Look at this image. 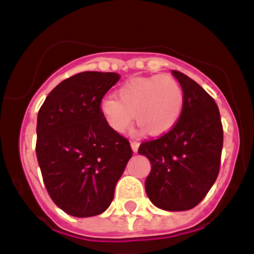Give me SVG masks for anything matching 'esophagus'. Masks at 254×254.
Returning <instances> with one entry per match:
<instances>
[{
	"instance_id": "1",
	"label": "esophagus",
	"mask_w": 254,
	"mask_h": 254,
	"mask_svg": "<svg viewBox=\"0 0 254 254\" xmlns=\"http://www.w3.org/2000/svg\"><path fill=\"white\" fill-rule=\"evenodd\" d=\"M130 145H131V149H133L134 153L138 152V148H139V143L138 142H130Z\"/></svg>"
}]
</instances>
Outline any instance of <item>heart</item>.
Masks as SVG:
<instances>
[{"label":"heart","instance_id":"b5f03b06","mask_svg":"<svg viewBox=\"0 0 254 254\" xmlns=\"http://www.w3.org/2000/svg\"><path fill=\"white\" fill-rule=\"evenodd\" d=\"M184 93L179 81L170 75H154L127 81L118 89V100L106 97L100 112L110 127L124 133L136 123L151 135L173 129L182 116Z\"/></svg>","mask_w":254,"mask_h":254}]
</instances>
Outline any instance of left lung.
Returning a JSON list of instances; mask_svg holds the SVG:
<instances>
[{
	"label": "left lung",
	"mask_w": 254,
	"mask_h": 254,
	"mask_svg": "<svg viewBox=\"0 0 254 254\" xmlns=\"http://www.w3.org/2000/svg\"><path fill=\"white\" fill-rule=\"evenodd\" d=\"M184 93L182 116L169 133L143 142L138 153L151 162L145 193L165 211H187L206 197L217 179L222 125L213 98L193 79L173 70Z\"/></svg>",
	"instance_id": "1"
}]
</instances>
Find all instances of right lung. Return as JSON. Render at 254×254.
Segmentation results:
<instances>
[{
  "label": "right lung",
  "instance_id": "right-lung-1",
  "mask_svg": "<svg viewBox=\"0 0 254 254\" xmlns=\"http://www.w3.org/2000/svg\"><path fill=\"white\" fill-rule=\"evenodd\" d=\"M116 72L85 71L51 90L37 119V160L50 197L74 217L109 208L133 151L100 112Z\"/></svg>",
  "mask_w": 254,
  "mask_h": 254
}]
</instances>
